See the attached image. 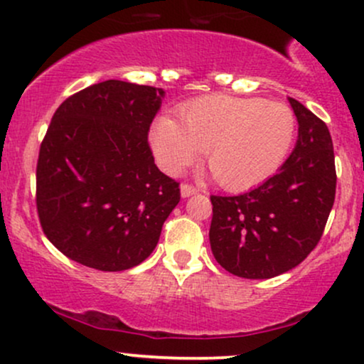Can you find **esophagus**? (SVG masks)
Instances as JSON below:
<instances>
[{"mask_svg":"<svg viewBox=\"0 0 364 364\" xmlns=\"http://www.w3.org/2000/svg\"><path fill=\"white\" fill-rule=\"evenodd\" d=\"M198 193V188H195L193 185H188V183H183L181 185V196L183 198H188V196L196 195Z\"/></svg>","mask_w":364,"mask_h":364,"instance_id":"obj_1","label":"esophagus"}]
</instances>
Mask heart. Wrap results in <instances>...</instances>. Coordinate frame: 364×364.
<instances>
[{"instance_id": "obj_1", "label": "heart", "mask_w": 364, "mask_h": 364, "mask_svg": "<svg viewBox=\"0 0 364 364\" xmlns=\"http://www.w3.org/2000/svg\"><path fill=\"white\" fill-rule=\"evenodd\" d=\"M181 124L168 116L150 129V147L166 173L179 174L198 159L220 186L243 191L281 168L296 135V118L281 102L207 95L186 104Z\"/></svg>"}]
</instances>
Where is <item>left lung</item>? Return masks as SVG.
Here are the masks:
<instances>
[{"label":"left lung","instance_id":"left-lung-1","mask_svg":"<svg viewBox=\"0 0 364 364\" xmlns=\"http://www.w3.org/2000/svg\"><path fill=\"white\" fill-rule=\"evenodd\" d=\"M298 140L277 174L236 196L212 195L208 237L215 260L245 279H270L318 245L336 200V159L327 124L289 97Z\"/></svg>","mask_w":364,"mask_h":364}]
</instances>
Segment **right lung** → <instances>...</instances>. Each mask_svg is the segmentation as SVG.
<instances>
[{"instance_id": "obj_1", "label": "right lung", "mask_w": 364, "mask_h": 364, "mask_svg": "<svg viewBox=\"0 0 364 364\" xmlns=\"http://www.w3.org/2000/svg\"><path fill=\"white\" fill-rule=\"evenodd\" d=\"M166 92L123 80L87 87L54 112L39 150L36 203L48 240L72 260L121 272L157 246L179 202L149 129Z\"/></svg>"}]
</instances>
